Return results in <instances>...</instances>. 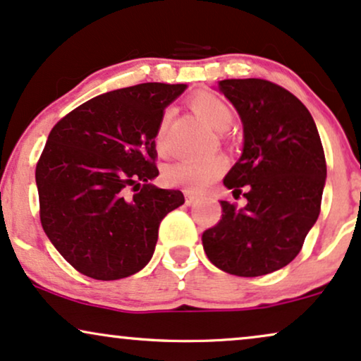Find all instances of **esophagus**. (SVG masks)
I'll use <instances>...</instances> for the list:
<instances>
[{
	"instance_id": "obj_1",
	"label": "esophagus",
	"mask_w": 361,
	"mask_h": 361,
	"mask_svg": "<svg viewBox=\"0 0 361 361\" xmlns=\"http://www.w3.org/2000/svg\"><path fill=\"white\" fill-rule=\"evenodd\" d=\"M185 202L186 204H193L196 202V195L191 193L190 190H185Z\"/></svg>"
}]
</instances>
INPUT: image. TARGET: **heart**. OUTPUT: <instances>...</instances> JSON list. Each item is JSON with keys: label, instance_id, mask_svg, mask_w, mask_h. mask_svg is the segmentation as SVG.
Returning a JSON list of instances; mask_svg holds the SVG:
<instances>
[{"label": "heart", "instance_id": "b5f03b06", "mask_svg": "<svg viewBox=\"0 0 361 361\" xmlns=\"http://www.w3.org/2000/svg\"><path fill=\"white\" fill-rule=\"evenodd\" d=\"M190 106L202 120L216 131H225L233 123V111L216 94L208 91H200L190 98ZM171 111L163 113L161 120L158 123L154 143L159 154H166L165 133L168 121H170ZM226 170V159L223 157H213L204 161H195V159H183V161L173 163L163 173V178L168 185L181 186V188L198 191L207 188L216 178H220Z\"/></svg>", "mask_w": 361, "mask_h": 361}]
</instances>
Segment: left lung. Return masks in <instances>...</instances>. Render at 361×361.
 <instances>
[{"mask_svg":"<svg viewBox=\"0 0 361 361\" xmlns=\"http://www.w3.org/2000/svg\"><path fill=\"white\" fill-rule=\"evenodd\" d=\"M220 90L243 121V154L223 183L246 207L221 203V218L203 231L209 262L236 276L286 267L318 220L326 178L312 115L295 94L268 80H223Z\"/></svg>","mask_w":361,"mask_h":361,"instance_id":"left-lung-1","label":"left lung"}]
</instances>
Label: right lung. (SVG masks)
<instances>
[{
  "label": "right lung",
  "mask_w": 361,
  "mask_h": 361,
  "mask_svg": "<svg viewBox=\"0 0 361 361\" xmlns=\"http://www.w3.org/2000/svg\"><path fill=\"white\" fill-rule=\"evenodd\" d=\"M186 85L141 83L80 104L49 131L36 163L39 220L59 255L94 280H120L153 257L163 218L185 203L158 176L157 135Z\"/></svg>",
  "instance_id": "obj_1"
}]
</instances>
